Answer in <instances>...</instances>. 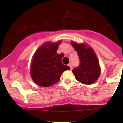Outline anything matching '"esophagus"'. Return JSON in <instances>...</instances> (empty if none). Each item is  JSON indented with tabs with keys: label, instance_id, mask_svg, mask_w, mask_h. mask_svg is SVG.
<instances>
[{
	"label": "esophagus",
	"instance_id": "esophagus-1",
	"mask_svg": "<svg viewBox=\"0 0 123 123\" xmlns=\"http://www.w3.org/2000/svg\"><path fill=\"white\" fill-rule=\"evenodd\" d=\"M68 66L69 67V68H70V69H73V66H72V64H68Z\"/></svg>",
	"mask_w": 123,
	"mask_h": 123
}]
</instances>
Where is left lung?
<instances>
[{
    "instance_id": "obj_1",
    "label": "left lung",
    "mask_w": 123,
    "mask_h": 123,
    "mask_svg": "<svg viewBox=\"0 0 123 123\" xmlns=\"http://www.w3.org/2000/svg\"><path fill=\"white\" fill-rule=\"evenodd\" d=\"M71 44L77 53L80 65L72 70L77 80L85 85H92L98 80L100 74L98 59L90 47L85 44L71 42Z\"/></svg>"
}]
</instances>
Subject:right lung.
<instances>
[{
    "instance_id": "add662e5",
    "label": "right lung",
    "mask_w": 123,
    "mask_h": 123,
    "mask_svg": "<svg viewBox=\"0 0 123 123\" xmlns=\"http://www.w3.org/2000/svg\"><path fill=\"white\" fill-rule=\"evenodd\" d=\"M61 41L56 43L46 42L40 46L34 55L30 73L36 85L43 87L51 86L60 79L64 71L70 69L62 63V54L56 53Z\"/></svg>"
}]
</instances>
